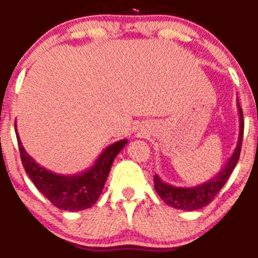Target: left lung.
<instances>
[{"label":"left lung","instance_id":"left-lung-1","mask_svg":"<svg viewBox=\"0 0 258 258\" xmlns=\"http://www.w3.org/2000/svg\"><path fill=\"white\" fill-rule=\"evenodd\" d=\"M238 118H240V134H238L237 145L235 151L228 158L227 162L223 165V167L218 171L217 175L213 176L209 181L204 182L201 184H197L194 187H177L162 181L158 175L155 176V189L158 196L163 200V202L170 205L171 207H175L177 210L184 211H196L207 206L216 195L220 192V189L225 186L228 177L232 173L233 168L237 165V161L240 158L242 137H243V114L240 107V103L237 101Z\"/></svg>","mask_w":258,"mask_h":258}]
</instances>
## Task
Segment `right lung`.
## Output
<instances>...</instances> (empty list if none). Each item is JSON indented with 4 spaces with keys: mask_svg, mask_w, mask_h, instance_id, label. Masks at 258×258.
Segmentation results:
<instances>
[{
    "mask_svg": "<svg viewBox=\"0 0 258 258\" xmlns=\"http://www.w3.org/2000/svg\"><path fill=\"white\" fill-rule=\"evenodd\" d=\"M21 161L26 173L30 176L38 191L59 210L82 211L90 209L97 202L102 194L105 182L110 173L116 156L127 144V140H119L107 146L92 166L76 175H59L38 165L22 146L15 123Z\"/></svg>",
    "mask_w": 258,
    "mask_h": 258,
    "instance_id": "right-lung-1",
    "label": "right lung"
}]
</instances>
